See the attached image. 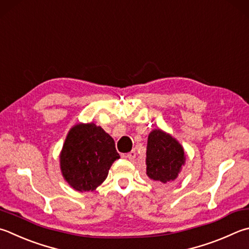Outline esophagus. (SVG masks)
Returning <instances> with one entry per match:
<instances>
[{"label":"esophagus","instance_id":"esophagus-1","mask_svg":"<svg viewBox=\"0 0 249 249\" xmlns=\"http://www.w3.org/2000/svg\"><path fill=\"white\" fill-rule=\"evenodd\" d=\"M126 158H127L128 160H134L135 158H136V151L132 150L130 152H128L127 155H126Z\"/></svg>","mask_w":249,"mask_h":249}]
</instances>
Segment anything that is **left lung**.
<instances>
[{
    "instance_id": "8db88e82",
    "label": "left lung",
    "mask_w": 249,
    "mask_h": 249,
    "mask_svg": "<svg viewBox=\"0 0 249 249\" xmlns=\"http://www.w3.org/2000/svg\"><path fill=\"white\" fill-rule=\"evenodd\" d=\"M146 156L148 178L163 184L178 178L186 160L182 144L161 129L149 134Z\"/></svg>"
}]
</instances>
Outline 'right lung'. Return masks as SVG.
I'll list each match as a JSON object with an SVG mask.
<instances>
[{
    "label": "right lung",
    "instance_id": "right-lung-1",
    "mask_svg": "<svg viewBox=\"0 0 249 249\" xmlns=\"http://www.w3.org/2000/svg\"><path fill=\"white\" fill-rule=\"evenodd\" d=\"M117 159L114 140L100 126L76 124L63 144L60 166L63 178L75 191L92 192L105 182Z\"/></svg>",
    "mask_w": 249,
    "mask_h": 249
}]
</instances>
